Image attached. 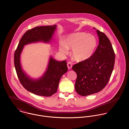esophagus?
Instances as JSON below:
<instances>
[{
	"mask_svg": "<svg viewBox=\"0 0 129 129\" xmlns=\"http://www.w3.org/2000/svg\"><path fill=\"white\" fill-rule=\"evenodd\" d=\"M67 66H68V69L69 70H71L72 68V66H73V64H72V62H71V61H69L67 63Z\"/></svg>",
	"mask_w": 129,
	"mask_h": 129,
	"instance_id": "1",
	"label": "esophagus"
}]
</instances>
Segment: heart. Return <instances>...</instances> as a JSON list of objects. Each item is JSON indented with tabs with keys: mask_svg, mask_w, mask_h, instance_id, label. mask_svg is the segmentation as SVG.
<instances>
[{
	"mask_svg": "<svg viewBox=\"0 0 129 129\" xmlns=\"http://www.w3.org/2000/svg\"><path fill=\"white\" fill-rule=\"evenodd\" d=\"M59 45V50L64 54L69 53V49H73L72 55L74 60L83 61L93 55L97 45V41L94 36L84 32L72 34Z\"/></svg>",
	"mask_w": 129,
	"mask_h": 129,
	"instance_id": "obj_1",
	"label": "heart"
}]
</instances>
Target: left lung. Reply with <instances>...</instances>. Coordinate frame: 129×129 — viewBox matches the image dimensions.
I'll list each match as a JSON object with an SVG mask.
<instances>
[{"mask_svg": "<svg viewBox=\"0 0 129 129\" xmlns=\"http://www.w3.org/2000/svg\"><path fill=\"white\" fill-rule=\"evenodd\" d=\"M99 45L88 59L75 64L73 70L77 74L75 89L85 96L102 90L108 83L112 73L115 55L109 39L98 30Z\"/></svg>", "mask_w": 129, "mask_h": 129, "instance_id": "8db88e82", "label": "left lung"}]
</instances>
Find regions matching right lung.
<instances>
[{
  "mask_svg": "<svg viewBox=\"0 0 129 129\" xmlns=\"http://www.w3.org/2000/svg\"><path fill=\"white\" fill-rule=\"evenodd\" d=\"M56 25L36 27L28 30L22 37L14 53V66L19 80L28 91L37 95L51 96L56 93L61 77L68 71L66 60L56 61L50 57L47 71L37 79H32L22 70L20 55L24 46L27 44L43 42L50 43L56 29Z\"/></svg>",
  "mask_w": 129,
  "mask_h": 129,
  "instance_id": "obj_1",
  "label": "right lung"
}]
</instances>
